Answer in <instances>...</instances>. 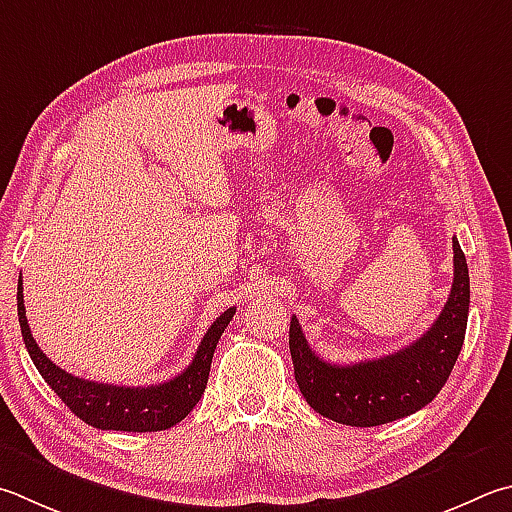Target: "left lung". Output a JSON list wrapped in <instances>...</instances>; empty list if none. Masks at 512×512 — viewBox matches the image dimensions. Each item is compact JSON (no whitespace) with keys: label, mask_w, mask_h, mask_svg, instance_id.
Returning a JSON list of instances; mask_svg holds the SVG:
<instances>
[{"label":"left lung","mask_w":512,"mask_h":512,"mask_svg":"<svg viewBox=\"0 0 512 512\" xmlns=\"http://www.w3.org/2000/svg\"><path fill=\"white\" fill-rule=\"evenodd\" d=\"M450 297L434 324L410 347L392 356L331 365L306 342L293 315L288 347L295 380L315 412L351 427H374L421 410L441 392L466 338L470 309V275L457 237Z\"/></svg>","instance_id":"1"}]
</instances>
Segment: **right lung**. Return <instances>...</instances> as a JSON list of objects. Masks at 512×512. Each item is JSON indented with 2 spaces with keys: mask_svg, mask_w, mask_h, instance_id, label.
<instances>
[{
  "mask_svg": "<svg viewBox=\"0 0 512 512\" xmlns=\"http://www.w3.org/2000/svg\"><path fill=\"white\" fill-rule=\"evenodd\" d=\"M235 311V306H230L228 311L221 313L210 324L192 362L179 376L150 387H118L73 376L46 358V353H42L33 340L29 320H26L22 275L20 282H17V315H20L22 338L33 365L46 380V385L62 398V403L78 418L98 427V430L159 432L183 421L192 412V407L199 403L201 394L206 392L210 362L215 356L217 342Z\"/></svg>",
  "mask_w": 512,
  "mask_h": 512,
  "instance_id": "add662e5",
  "label": "right lung"
}]
</instances>
